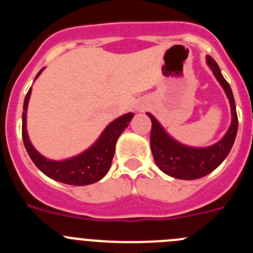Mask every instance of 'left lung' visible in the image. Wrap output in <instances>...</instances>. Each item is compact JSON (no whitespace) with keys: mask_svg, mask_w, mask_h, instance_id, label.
I'll return each instance as SVG.
<instances>
[{"mask_svg":"<svg viewBox=\"0 0 253 253\" xmlns=\"http://www.w3.org/2000/svg\"><path fill=\"white\" fill-rule=\"evenodd\" d=\"M207 63L211 68L219 84L224 88L231 104L232 123L223 139L207 148H193V147L184 146L172 139L161 126L160 123L151 114H147L152 120L151 149L154 162L161 171L181 180H195V178L204 177L208 173L214 171L231 152L238 129L236 102L231 86L225 81L218 64L210 55L207 57Z\"/></svg>","mask_w":253,"mask_h":253,"instance_id":"1","label":"left lung"}]
</instances>
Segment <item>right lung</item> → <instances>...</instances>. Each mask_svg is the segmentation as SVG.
<instances>
[{
	"mask_svg": "<svg viewBox=\"0 0 253 253\" xmlns=\"http://www.w3.org/2000/svg\"><path fill=\"white\" fill-rule=\"evenodd\" d=\"M43 71V69H42ZM40 71L38 76L42 73ZM31 88L25 96L24 101V111H22V140L25 144V148L30 156L31 161L35 163V166L43 172L44 175L53 178L55 181L63 182V184L75 185V186H84L97 182L101 180L110 169L111 161L115 153L116 140L120 134L128 126L130 120L133 119L134 114L128 113L120 116L113 123L107 125L106 129L102 131L100 138L95 142L93 146L84 151V153L78 154L76 157L68 158L64 161H51L43 157L37 149L33 147L30 139L28 137L26 130V110H28V102L30 99Z\"/></svg>",
	"mask_w": 253,
	"mask_h": 253,
	"instance_id": "right-lung-1",
	"label": "right lung"
}]
</instances>
